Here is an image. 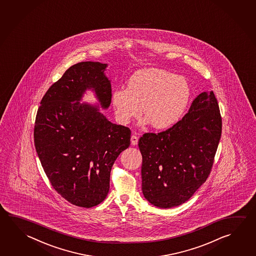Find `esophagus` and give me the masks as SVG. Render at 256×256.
Listing matches in <instances>:
<instances>
[{
    "label": "esophagus",
    "instance_id": "34e87169",
    "mask_svg": "<svg viewBox=\"0 0 256 256\" xmlns=\"http://www.w3.org/2000/svg\"><path fill=\"white\" fill-rule=\"evenodd\" d=\"M138 136L136 134H132L131 136V144L136 146V144H138Z\"/></svg>",
    "mask_w": 256,
    "mask_h": 256
}]
</instances>
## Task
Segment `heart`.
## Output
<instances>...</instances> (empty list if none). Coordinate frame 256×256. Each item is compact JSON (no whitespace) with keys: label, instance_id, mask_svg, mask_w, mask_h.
Here are the masks:
<instances>
[{"label":"heart","instance_id":"1","mask_svg":"<svg viewBox=\"0 0 256 256\" xmlns=\"http://www.w3.org/2000/svg\"><path fill=\"white\" fill-rule=\"evenodd\" d=\"M188 81L162 69L139 70L131 76L128 89H118L112 95L113 107L118 120L128 123L143 114L152 128L166 130L184 116L190 99Z\"/></svg>","mask_w":256,"mask_h":256}]
</instances>
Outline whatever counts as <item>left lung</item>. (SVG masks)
<instances>
[{
    "mask_svg": "<svg viewBox=\"0 0 256 256\" xmlns=\"http://www.w3.org/2000/svg\"><path fill=\"white\" fill-rule=\"evenodd\" d=\"M222 132L220 107L213 92L194 99L188 112L160 133H144L138 146L144 198L169 208L187 202L206 182Z\"/></svg>",
    "mask_w": 256,
    "mask_h": 256,
    "instance_id": "left-lung-1",
    "label": "left lung"
}]
</instances>
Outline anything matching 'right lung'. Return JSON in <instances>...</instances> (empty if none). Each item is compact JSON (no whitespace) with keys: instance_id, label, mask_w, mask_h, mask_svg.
<instances>
[{"instance_id":"obj_1","label":"right lung","mask_w":256,"mask_h":256,"mask_svg":"<svg viewBox=\"0 0 256 256\" xmlns=\"http://www.w3.org/2000/svg\"><path fill=\"white\" fill-rule=\"evenodd\" d=\"M106 66L81 62L68 68L43 96L34 128L36 151L52 187L72 205L87 208L107 197L113 164L130 144L128 126L79 102L86 89H94L108 108L112 84Z\"/></svg>"}]
</instances>
